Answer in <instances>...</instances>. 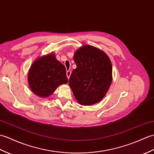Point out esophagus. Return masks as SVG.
Instances as JSON below:
<instances>
[{"label": "esophagus", "instance_id": "34e87169", "mask_svg": "<svg viewBox=\"0 0 154 154\" xmlns=\"http://www.w3.org/2000/svg\"><path fill=\"white\" fill-rule=\"evenodd\" d=\"M71 71L70 70L67 71L66 75H67V78H68V79H69V77H70V75H71Z\"/></svg>", "mask_w": 154, "mask_h": 154}]
</instances>
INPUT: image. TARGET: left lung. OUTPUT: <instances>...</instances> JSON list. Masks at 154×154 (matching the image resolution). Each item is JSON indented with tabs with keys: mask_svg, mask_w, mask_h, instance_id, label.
<instances>
[{
	"mask_svg": "<svg viewBox=\"0 0 154 154\" xmlns=\"http://www.w3.org/2000/svg\"><path fill=\"white\" fill-rule=\"evenodd\" d=\"M77 67L71 74L69 85L81 105L100 102L108 92L112 81V66L109 57L91 45L82 46L75 52Z\"/></svg>",
	"mask_w": 154,
	"mask_h": 154,
	"instance_id": "left-lung-1",
	"label": "left lung"
}]
</instances>
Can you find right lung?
<instances>
[{"instance_id": "add662e5", "label": "right lung", "mask_w": 154, "mask_h": 154, "mask_svg": "<svg viewBox=\"0 0 154 154\" xmlns=\"http://www.w3.org/2000/svg\"><path fill=\"white\" fill-rule=\"evenodd\" d=\"M28 82L33 93L41 97L51 95L59 85L68 82L66 67L52 54L42 56L32 64Z\"/></svg>"}]
</instances>
